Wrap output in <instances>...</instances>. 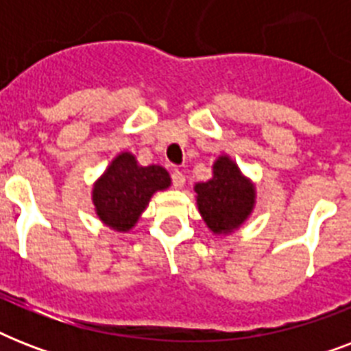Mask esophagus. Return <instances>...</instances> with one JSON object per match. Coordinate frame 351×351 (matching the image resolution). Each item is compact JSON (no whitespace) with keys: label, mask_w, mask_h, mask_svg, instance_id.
<instances>
[{"label":"esophagus","mask_w":351,"mask_h":351,"mask_svg":"<svg viewBox=\"0 0 351 351\" xmlns=\"http://www.w3.org/2000/svg\"><path fill=\"white\" fill-rule=\"evenodd\" d=\"M171 178H173V186H175L176 189H182V187H184V184H186V176H184V173L178 169L173 171Z\"/></svg>","instance_id":"34e87169"}]
</instances>
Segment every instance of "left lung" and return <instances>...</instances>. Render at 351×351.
Returning <instances> with one entry per match:
<instances>
[{"label": "left lung", "instance_id": "1", "mask_svg": "<svg viewBox=\"0 0 351 351\" xmlns=\"http://www.w3.org/2000/svg\"><path fill=\"white\" fill-rule=\"evenodd\" d=\"M213 176L195 184L197 208L208 230L217 237L237 231L250 219L256 204L255 182L240 171L230 154L213 162Z\"/></svg>", "mask_w": 351, "mask_h": 351}]
</instances>
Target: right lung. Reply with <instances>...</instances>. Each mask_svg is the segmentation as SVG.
Here are the masks:
<instances>
[{"label":"right lung","mask_w":351,"mask_h":351,"mask_svg":"<svg viewBox=\"0 0 351 351\" xmlns=\"http://www.w3.org/2000/svg\"><path fill=\"white\" fill-rule=\"evenodd\" d=\"M171 187L162 165H140L136 156L121 151L93 184V204L101 224L117 233L131 231L156 191Z\"/></svg>","instance_id":"1"}]
</instances>
